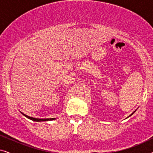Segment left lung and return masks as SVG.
Wrapping results in <instances>:
<instances>
[{
    "mask_svg": "<svg viewBox=\"0 0 153 153\" xmlns=\"http://www.w3.org/2000/svg\"><path fill=\"white\" fill-rule=\"evenodd\" d=\"M134 112H135V111H134V112H133V113H132V114H131V115H130V116H131V115H132V114H134Z\"/></svg>",
    "mask_w": 153,
    "mask_h": 153,
    "instance_id": "obj_1",
    "label": "left lung"
}]
</instances>
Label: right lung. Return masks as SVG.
<instances>
[{
    "mask_svg": "<svg viewBox=\"0 0 153 153\" xmlns=\"http://www.w3.org/2000/svg\"><path fill=\"white\" fill-rule=\"evenodd\" d=\"M22 113V112H21ZM22 114L24 115V116H26V118H28V119H30V120H32L33 121H36V122H42V121H49V120H55L56 118H33V117H30L28 116H27V115H25L24 114Z\"/></svg>",
    "mask_w": 153,
    "mask_h": 153,
    "instance_id": "add662e5",
    "label": "right lung"
}]
</instances>
